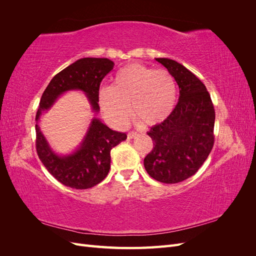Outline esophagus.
<instances>
[{
  "label": "esophagus",
  "instance_id": "1",
  "mask_svg": "<svg viewBox=\"0 0 256 256\" xmlns=\"http://www.w3.org/2000/svg\"><path fill=\"white\" fill-rule=\"evenodd\" d=\"M138 136V132H136V131H131V132L128 134V138H134Z\"/></svg>",
  "mask_w": 256,
  "mask_h": 256
}]
</instances>
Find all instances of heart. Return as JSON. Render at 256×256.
Returning a JSON list of instances; mask_svg holds the SVG:
<instances>
[{
  "instance_id": "heart-1",
  "label": "heart",
  "mask_w": 256,
  "mask_h": 256,
  "mask_svg": "<svg viewBox=\"0 0 256 256\" xmlns=\"http://www.w3.org/2000/svg\"><path fill=\"white\" fill-rule=\"evenodd\" d=\"M99 104L113 125H126L131 113L146 125H156L171 114L176 102V82L164 69L130 64L115 74L112 85L99 90Z\"/></svg>"
}]
</instances>
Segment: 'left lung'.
Listing matches in <instances>:
<instances>
[{"instance_id": "left-lung-1", "label": "left lung", "mask_w": 256, "mask_h": 256, "mask_svg": "<svg viewBox=\"0 0 256 256\" xmlns=\"http://www.w3.org/2000/svg\"><path fill=\"white\" fill-rule=\"evenodd\" d=\"M173 76L180 98L168 118L147 132L154 142L144 168L160 182L177 184L194 175L214 146V109L210 95L198 76L166 58H156Z\"/></svg>"}]
</instances>
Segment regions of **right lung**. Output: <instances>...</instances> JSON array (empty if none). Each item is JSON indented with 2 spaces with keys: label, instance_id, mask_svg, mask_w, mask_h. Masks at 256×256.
Instances as JSON below:
<instances>
[{
  "label": "right lung",
  "instance_id": "obj_1",
  "mask_svg": "<svg viewBox=\"0 0 256 256\" xmlns=\"http://www.w3.org/2000/svg\"><path fill=\"white\" fill-rule=\"evenodd\" d=\"M114 67L106 58H83L60 72L50 81L42 96L36 113V150L48 172L67 187L88 189L102 182L110 171L111 150L125 141L127 134L114 131L97 118H92L83 140L76 150L66 154L54 152L40 127V118L48 113L58 97L70 90L86 96L92 112L100 110V82Z\"/></svg>",
  "mask_w": 256,
  "mask_h": 256
}]
</instances>
